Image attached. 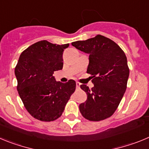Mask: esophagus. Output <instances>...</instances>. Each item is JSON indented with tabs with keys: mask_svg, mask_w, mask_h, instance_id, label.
<instances>
[{
	"mask_svg": "<svg viewBox=\"0 0 149 149\" xmlns=\"http://www.w3.org/2000/svg\"><path fill=\"white\" fill-rule=\"evenodd\" d=\"M76 88H79V87H80V85H81V84H80V83L79 82V81H76Z\"/></svg>",
	"mask_w": 149,
	"mask_h": 149,
	"instance_id": "34e87169",
	"label": "esophagus"
}]
</instances>
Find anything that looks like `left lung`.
<instances>
[{"instance_id":"obj_1","label":"left lung","mask_w":149,"mask_h":149,"mask_svg":"<svg viewBox=\"0 0 149 149\" xmlns=\"http://www.w3.org/2000/svg\"><path fill=\"white\" fill-rule=\"evenodd\" d=\"M72 45L89 54L87 73L92 76L94 87L80 88L87 93V100L79 105L81 115L90 121H101L113 114L123 97L129 76L126 56L110 38L101 35Z\"/></svg>"}]
</instances>
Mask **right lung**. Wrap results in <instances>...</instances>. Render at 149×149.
<instances>
[{"mask_svg":"<svg viewBox=\"0 0 149 149\" xmlns=\"http://www.w3.org/2000/svg\"><path fill=\"white\" fill-rule=\"evenodd\" d=\"M69 44L43 40L22 52L15 68L18 94L26 111L43 122L57 120L76 90V81H56L53 74L63 68L62 55Z\"/></svg>","mask_w":149,"mask_h":149,"instance_id":"add662e5","label":"right lung"}]
</instances>
